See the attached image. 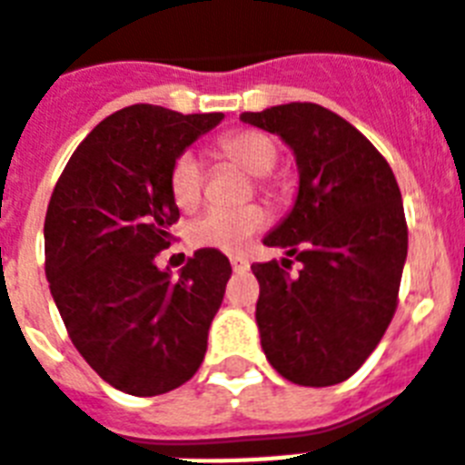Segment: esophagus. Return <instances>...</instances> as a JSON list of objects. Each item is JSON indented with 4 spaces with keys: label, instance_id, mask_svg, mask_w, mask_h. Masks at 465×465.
I'll return each instance as SVG.
<instances>
[{
    "label": "esophagus",
    "instance_id": "esophagus-1",
    "mask_svg": "<svg viewBox=\"0 0 465 465\" xmlns=\"http://www.w3.org/2000/svg\"><path fill=\"white\" fill-rule=\"evenodd\" d=\"M229 261H232L233 272H246L248 268H251V263H248V261L243 256H232V258H229Z\"/></svg>",
    "mask_w": 465,
    "mask_h": 465
}]
</instances>
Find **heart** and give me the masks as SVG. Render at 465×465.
Here are the masks:
<instances>
[{"label": "heart", "mask_w": 465, "mask_h": 465, "mask_svg": "<svg viewBox=\"0 0 465 465\" xmlns=\"http://www.w3.org/2000/svg\"><path fill=\"white\" fill-rule=\"evenodd\" d=\"M219 155L236 163L241 168L258 175L263 183L275 163L278 146L271 136L261 131H233L226 134L217 146ZM170 194L180 209H193L202 194V165L193 153L177 155L170 168ZM265 224L263 209L248 204L241 209H209L190 226V241L200 248H217V251H241L248 239Z\"/></svg>", "instance_id": "obj_1"}]
</instances>
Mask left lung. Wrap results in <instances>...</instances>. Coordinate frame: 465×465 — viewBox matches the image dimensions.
Returning a JSON list of instances; mask_svg holds the SVG:
<instances>
[{"label": "left lung", "mask_w": 465, "mask_h": 465, "mask_svg": "<svg viewBox=\"0 0 465 465\" xmlns=\"http://www.w3.org/2000/svg\"><path fill=\"white\" fill-rule=\"evenodd\" d=\"M295 155L300 185L288 217L263 239L290 258L253 263L265 359L297 385L327 388L356 373L398 307L407 258L402 194L388 161L324 106L290 102L243 112Z\"/></svg>", "instance_id": "8db88e82"}]
</instances>
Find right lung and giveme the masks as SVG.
<instances>
[{"label":"right lung","instance_id":"right-lung-1","mask_svg":"<svg viewBox=\"0 0 465 465\" xmlns=\"http://www.w3.org/2000/svg\"><path fill=\"white\" fill-rule=\"evenodd\" d=\"M224 114L153 104L106 116L67 161L45 212V278L67 334L112 388L153 398L207 353L232 265L200 248L177 278L155 265L180 217L170 168Z\"/></svg>","mask_w":465,"mask_h":465}]
</instances>
